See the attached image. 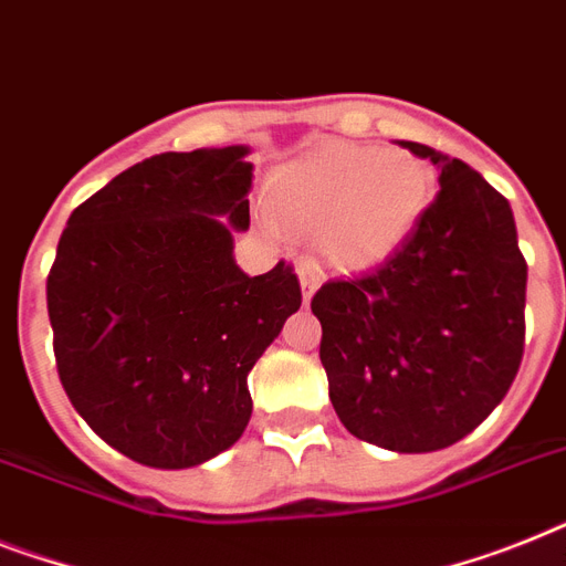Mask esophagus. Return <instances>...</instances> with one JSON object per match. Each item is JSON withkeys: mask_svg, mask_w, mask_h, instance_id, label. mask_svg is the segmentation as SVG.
I'll return each mask as SVG.
<instances>
[{"mask_svg": "<svg viewBox=\"0 0 566 566\" xmlns=\"http://www.w3.org/2000/svg\"><path fill=\"white\" fill-rule=\"evenodd\" d=\"M297 277H301V294H303V303L310 306V301L315 297L317 292V283H321V274H317L315 265H297Z\"/></svg>", "mask_w": 566, "mask_h": 566, "instance_id": "34e87169", "label": "esophagus"}]
</instances>
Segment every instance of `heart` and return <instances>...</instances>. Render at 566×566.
<instances>
[{
    "mask_svg": "<svg viewBox=\"0 0 566 566\" xmlns=\"http://www.w3.org/2000/svg\"><path fill=\"white\" fill-rule=\"evenodd\" d=\"M433 193L431 165L410 149L326 142L274 170L265 205L289 231L315 233L326 263L367 269L405 245Z\"/></svg>",
    "mask_w": 566,
    "mask_h": 566,
    "instance_id": "b5f03b06",
    "label": "heart"
}]
</instances>
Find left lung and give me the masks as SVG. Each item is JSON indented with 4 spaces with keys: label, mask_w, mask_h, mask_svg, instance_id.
Segmentation results:
<instances>
[{
    "label": "left lung",
    "mask_w": 566,
    "mask_h": 566,
    "mask_svg": "<svg viewBox=\"0 0 566 566\" xmlns=\"http://www.w3.org/2000/svg\"><path fill=\"white\" fill-rule=\"evenodd\" d=\"M440 170V193L376 272L312 297L329 399L353 437L424 454L469 437L524 356L526 260L512 208L478 170L399 142Z\"/></svg>",
    "instance_id": "8db88e82"
}]
</instances>
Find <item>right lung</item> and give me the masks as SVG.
Listing matches in <instances>:
<instances>
[{"mask_svg": "<svg viewBox=\"0 0 566 566\" xmlns=\"http://www.w3.org/2000/svg\"><path fill=\"white\" fill-rule=\"evenodd\" d=\"M251 147L161 153L88 196L65 222L49 274L60 381L115 451L190 469L240 440L249 373L301 310L277 263L245 274Z\"/></svg>", "mask_w": 566, "mask_h": 566, "instance_id": "add662e5", "label": "right lung"}]
</instances>
